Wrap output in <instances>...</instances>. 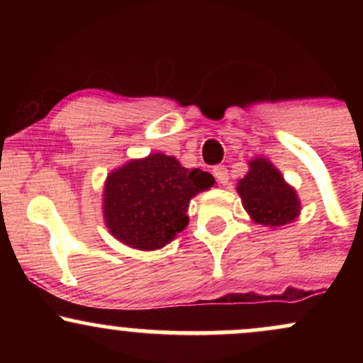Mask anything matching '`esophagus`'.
I'll use <instances>...</instances> for the list:
<instances>
[{
    "label": "esophagus",
    "instance_id": "34e87169",
    "mask_svg": "<svg viewBox=\"0 0 363 363\" xmlns=\"http://www.w3.org/2000/svg\"><path fill=\"white\" fill-rule=\"evenodd\" d=\"M213 176L220 184H227L228 182V169L225 165H216L213 167Z\"/></svg>",
    "mask_w": 363,
    "mask_h": 363
}]
</instances>
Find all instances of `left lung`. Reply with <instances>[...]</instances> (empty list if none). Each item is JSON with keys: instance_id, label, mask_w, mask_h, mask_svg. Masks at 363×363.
<instances>
[{"instance_id": "1", "label": "left lung", "mask_w": 363, "mask_h": 363, "mask_svg": "<svg viewBox=\"0 0 363 363\" xmlns=\"http://www.w3.org/2000/svg\"><path fill=\"white\" fill-rule=\"evenodd\" d=\"M244 208L256 223L280 227L297 218L301 211L297 193L264 158L249 162V172L237 186Z\"/></svg>"}]
</instances>
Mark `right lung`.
Here are the masks:
<instances>
[{
  "mask_svg": "<svg viewBox=\"0 0 363 363\" xmlns=\"http://www.w3.org/2000/svg\"><path fill=\"white\" fill-rule=\"evenodd\" d=\"M213 184L211 174L182 167L164 153L131 160L106 181V225L129 247L155 251L184 230L191 198Z\"/></svg>",
  "mask_w": 363,
  "mask_h": 363,
  "instance_id": "add662e5",
  "label": "right lung"
}]
</instances>
